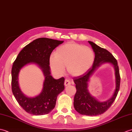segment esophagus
<instances>
[{"label": "esophagus", "mask_w": 132, "mask_h": 132, "mask_svg": "<svg viewBox=\"0 0 132 132\" xmlns=\"http://www.w3.org/2000/svg\"><path fill=\"white\" fill-rule=\"evenodd\" d=\"M70 84H71V82H70V80H69L68 79H66L65 80H64V85L65 86H68L70 85Z\"/></svg>", "instance_id": "34e87169"}]
</instances>
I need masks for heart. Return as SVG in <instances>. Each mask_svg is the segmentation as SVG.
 <instances>
[{
	"instance_id": "obj_1",
	"label": "heart",
	"mask_w": 132,
	"mask_h": 132,
	"mask_svg": "<svg viewBox=\"0 0 132 132\" xmlns=\"http://www.w3.org/2000/svg\"><path fill=\"white\" fill-rule=\"evenodd\" d=\"M95 58V53L90 47L69 42L58 47L55 55H50L49 64L52 70L57 74H63L65 67L68 66L70 74L79 77L92 68Z\"/></svg>"
}]
</instances>
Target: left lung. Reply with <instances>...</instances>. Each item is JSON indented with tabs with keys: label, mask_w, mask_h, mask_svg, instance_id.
<instances>
[{
	"label": "left lung",
	"mask_w": 132,
	"mask_h": 132,
	"mask_svg": "<svg viewBox=\"0 0 132 132\" xmlns=\"http://www.w3.org/2000/svg\"><path fill=\"white\" fill-rule=\"evenodd\" d=\"M95 54L93 66L82 76L73 78L77 92L74 99V108L78 113L87 116H97L103 114L108 110L115 100L120 85V75L117 61L107 50L102 48L92 41H88ZM111 63L116 70V88L110 99L105 102H100L89 94L88 85L89 78L96 69L102 64Z\"/></svg>",
	"instance_id": "obj_1"
}]
</instances>
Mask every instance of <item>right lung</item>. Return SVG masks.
<instances>
[{
  "instance_id": "1",
  "label": "right lung",
  "mask_w": 132,
  "mask_h": 132,
  "mask_svg": "<svg viewBox=\"0 0 132 132\" xmlns=\"http://www.w3.org/2000/svg\"><path fill=\"white\" fill-rule=\"evenodd\" d=\"M63 43V41L52 38H37L25 46L14 61L11 70L12 93L19 105L27 112L33 115L49 113L55 107L58 94L64 90V78L54 79L50 75L49 66V58L53 50ZM29 63L37 64L45 76L42 92L33 98L26 96L21 91L18 82L21 69Z\"/></svg>"
}]
</instances>
